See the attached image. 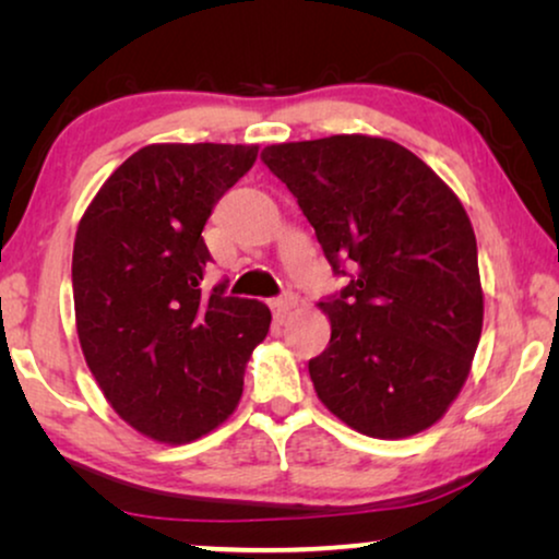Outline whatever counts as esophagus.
I'll return each mask as SVG.
<instances>
[{
    "instance_id": "34e87169",
    "label": "esophagus",
    "mask_w": 559,
    "mask_h": 559,
    "mask_svg": "<svg viewBox=\"0 0 559 559\" xmlns=\"http://www.w3.org/2000/svg\"><path fill=\"white\" fill-rule=\"evenodd\" d=\"M270 305H272L274 316L285 318V316H289V310H293L295 305H297V297L293 293H285L282 297H277V300H272Z\"/></svg>"
}]
</instances>
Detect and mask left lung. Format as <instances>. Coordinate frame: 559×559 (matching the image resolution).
Instances as JSON below:
<instances>
[{
    "mask_svg": "<svg viewBox=\"0 0 559 559\" xmlns=\"http://www.w3.org/2000/svg\"><path fill=\"white\" fill-rule=\"evenodd\" d=\"M264 165L348 285L320 302L331 343L308 369L354 430L400 440L445 415L484 328L471 218L415 152L381 136L272 144Z\"/></svg>",
    "mask_w": 559,
    "mask_h": 559,
    "instance_id": "obj_1",
    "label": "left lung"
}]
</instances>
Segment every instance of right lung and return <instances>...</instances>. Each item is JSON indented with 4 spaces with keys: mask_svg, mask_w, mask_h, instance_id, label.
Wrapping results in <instances>:
<instances>
[{
    "mask_svg": "<svg viewBox=\"0 0 559 559\" xmlns=\"http://www.w3.org/2000/svg\"><path fill=\"white\" fill-rule=\"evenodd\" d=\"M254 144H147L83 213L73 243L75 328L117 415L159 442H190L236 409L266 338L264 302L201 289L213 205L254 165Z\"/></svg>",
    "mask_w": 559,
    "mask_h": 559,
    "instance_id": "add662e5",
    "label": "right lung"
}]
</instances>
